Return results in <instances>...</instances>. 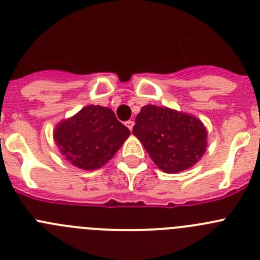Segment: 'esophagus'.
<instances>
[{
    "mask_svg": "<svg viewBox=\"0 0 260 260\" xmlns=\"http://www.w3.org/2000/svg\"><path fill=\"white\" fill-rule=\"evenodd\" d=\"M125 125L128 127V129L132 131L133 129V125H135V122L133 120H128V122H125Z\"/></svg>",
    "mask_w": 260,
    "mask_h": 260,
    "instance_id": "obj_1",
    "label": "esophagus"
}]
</instances>
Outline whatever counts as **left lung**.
Wrapping results in <instances>:
<instances>
[{
  "instance_id": "obj_1",
  "label": "left lung",
  "mask_w": 260,
  "mask_h": 260,
  "mask_svg": "<svg viewBox=\"0 0 260 260\" xmlns=\"http://www.w3.org/2000/svg\"><path fill=\"white\" fill-rule=\"evenodd\" d=\"M133 135L166 173H178L195 166L208 146L207 128L200 119L166 106H142L136 116Z\"/></svg>"
}]
</instances>
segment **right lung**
I'll return each mask as SVG.
<instances>
[{
  "label": "right lung",
  "instance_id": "obj_1",
  "mask_svg": "<svg viewBox=\"0 0 260 260\" xmlns=\"http://www.w3.org/2000/svg\"><path fill=\"white\" fill-rule=\"evenodd\" d=\"M131 131L119 122L111 109L87 105L57 123L53 138L60 152L74 167L94 171L115 155Z\"/></svg>",
  "mask_w": 260,
  "mask_h": 260
}]
</instances>
